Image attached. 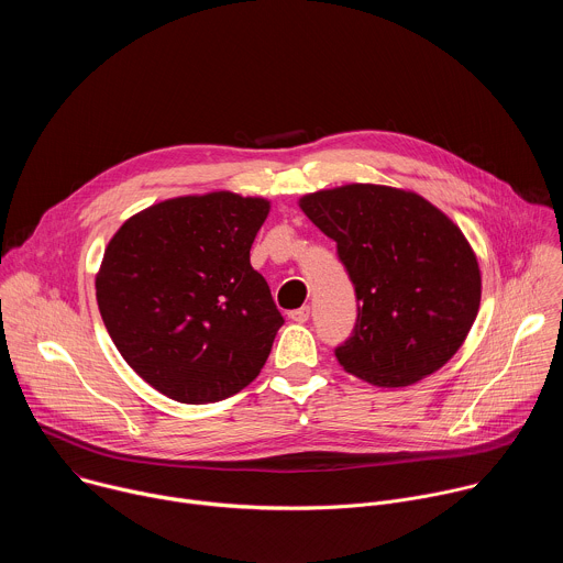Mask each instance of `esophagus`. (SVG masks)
<instances>
[{
	"instance_id": "obj_1",
	"label": "esophagus",
	"mask_w": 563,
	"mask_h": 563,
	"mask_svg": "<svg viewBox=\"0 0 563 563\" xmlns=\"http://www.w3.org/2000/svg\"><path fill=\"white\" fill-rule=\"evenodd\" d=\"M309 307L305 305V307H298V309H291L289 311V318L294 320V323H307V320H309Z\"/></svg>"
}]
</instances>
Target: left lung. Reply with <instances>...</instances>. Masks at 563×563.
<instances>
[{"mask_svg":"<svg viewBox=\"0 0 563 563\" xmlns=\"http://www.w3.org/2000/svg\"><path fill=\"white\" fill-rule=\"evenodd\" d=\"M336 243L356 291V323L334 354L345 372L404 387L443 367L481 302L478 263L461 229L426 198L345 185L300 198Z\"/></svg>","mask_w":563,"mask_h":563,"instance_id":"8db88e82","label":"left lung"}]
</instances>
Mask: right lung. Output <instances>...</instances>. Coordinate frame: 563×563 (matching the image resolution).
Returning a JSON list of instances; mask_svg holds the SVG:
<instances>
[{
    "instance_id": "obj_1",
    "label": "right lung",
    "mask_w": 563,
    "mask_h": 563,
    "mask_svg": "<svg viewBox=\"0 0 563 563\" xmlns=\"http://www.w3.org/2000/svg\"><path fill=\"white\" fill-rule=\"evenodd\" d=\"M269 213L229 191L157 202L104 252L98 307L122 358L180 404H216L263 369L285 318L250 250Z\"/></svg>"
}]
</instances>
